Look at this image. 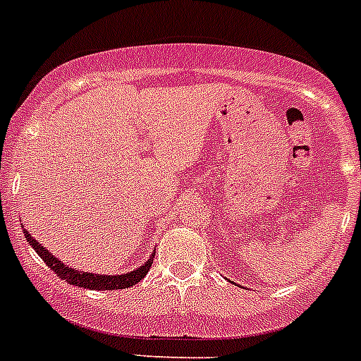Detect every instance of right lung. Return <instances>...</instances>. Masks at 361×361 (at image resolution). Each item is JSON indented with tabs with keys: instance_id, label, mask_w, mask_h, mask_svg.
<instances>
[{
	"instance_id": "obj_1",
	"label": "right lung",
	"mask_w": 361,
	"mask_h": 361,
	"mask_svg": "<svg viewBox=\"0 0 361 361\" xmlns=\"http://www.w3.org/2000/svg\"><path fill=\"white\" fill-rule=\"evenodd\" d=\"M25 238H27L28 244L36 250V253L43 258V262L50 267V269L56 273L59 279H63L65 282H68L70 286H79V288L85 289H95V291H101V289H106V291H114V289H126L130 286H135L137 282H141L146 276V273L149 271L153 264V255L149 257V260L146 264H142L139 269L132 271V273H126V275H94V273H85V271L72 269V267L65 266L61 260H57L49 250H44L43 245L37 244L34 238L30 237V233L25 231Z\"/></svg>"
}]
</instances>
